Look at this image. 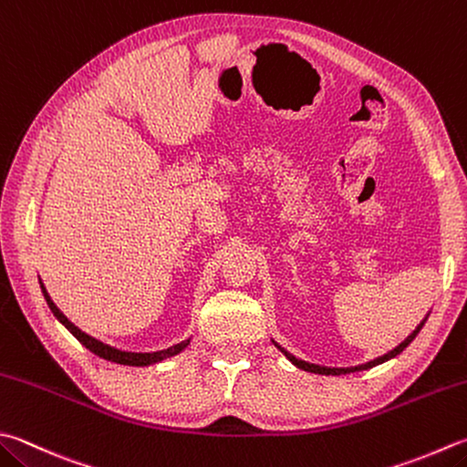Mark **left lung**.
Returning <instances> with one entry per match:
<instances>
[{"label":"left lung","mask_w":467,"mask_h":467,"mask_svg":"<svg viewBox=\"0 0 467 467\" xmlns=\"http://www.w3.org/2000/svg\"><path fill=\"white\" fill-rule=\"evenodd\" d=\"M427 317H429V313L423 317V321H420L415 329H412V333L410 336H407L404 337L397 348H392L390 351H386V354H382V356H378V358H374V359H370V362H366V364H358V366H348V368H336V366H319V364H311V362H305V359H301V358H296V356H293L290 354V351H286L283 346H280V343H276L275 339H272V343H275V346L283 351L285 354V358L288 359L290 364L293 366H296L298 370H305V372H311V374H323V376H341V374H351V372H362V370H370V368H374V366H380V364H384V362H389V359H392V358H397L400 351L409 346V343L415 339L417 336H419V331L423 329V325H425V321H427Z\"/></svg>","instance_id":"obj_1"}]
</instances>
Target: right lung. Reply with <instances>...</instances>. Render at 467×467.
<instances>
[{
    "label": "right lung",
    "mask_w": 467,
    "mask_h": 467,
    "mask_svg": "<svg viewBox=\"0 0 467 467\" xmlns=\"http://www.w3.org/2000/svg\"><path fill=\"white\" fill-rule=\"evenodd\" d=\"M40 288H42L44 298H47V305L50 306L52 315H55L57 319H58L60 323H63L65 327H67L70 333H73V336H75L78 341H81L87 349L93 351L95 356L108 359V362L121 364V366H140V368H142V366H152V364L162 362V359H166V358H172V356L181 354V351L187 349V346L191 343V337H189V339H184V341L177 343V346H172V348H169V349L150 351V354H142V351H124V349L111 348V346H108V343L95 339V337L89 336V333H85V331L78 329L75 323H70V321L67 319V317H65V313L60 311L58 306L55 305V301H52V298H50L47 286L42 285V280H40Z\"/></svg>",
    "instance_id": "right-lung-1"
}]
</instances>
